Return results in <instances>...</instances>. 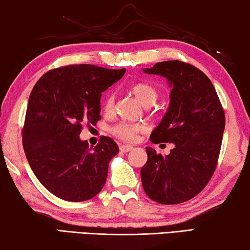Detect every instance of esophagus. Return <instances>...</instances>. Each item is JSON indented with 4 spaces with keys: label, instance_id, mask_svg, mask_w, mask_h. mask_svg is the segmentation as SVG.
I'll return each instance as SVG.
<instances>
[{
    "label": "esophagus",
    "instance_id": "1",
    "mask_svg": "<svg viewBox=\"0 0 250 250\" xmlns=\"http://www.w3.org/2000/svg\"><path fill=\"white\" fill-rule=\"evenodd\" d=\"M132 150H133V146H125V145L120 146V151L121 152H125V153H126V152L132 151Z\"/></svg>",
    "mask_w": 250,
    "mask_h": 250
}]
</instances>
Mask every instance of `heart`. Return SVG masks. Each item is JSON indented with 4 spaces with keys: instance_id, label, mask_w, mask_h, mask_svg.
Masks as SVG:
<instances>
[{
    "instance_id": "heart-1",
    "label": "heart",
    "mask_w": 250,
    "mask_h": 250,
    "mask_svg": "<svg viewBox=\"0 0 250 250\" xmlns=\"http://www.w3.org/2000/svg\"><path fill=\"white\" fill-rule=\"evenodd\" d=\"M133 94L137 97L140 103L146 105V107H150V105L154 104L156 99H158V91L151 84L146 83H135L132 87ZM113 104H115V95L112 92H109L105 97L104 103V109L105 112L112 111ZM143 125L138 124H128V122H121V124L115 125L112 128V132L115 133L118 138L122 139L125 141H134L137 139V135L143 131Z\"/></svg>"
}]
</instances>
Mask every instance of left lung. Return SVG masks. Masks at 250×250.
<instances>
[{
    "instance_id": "left-lung-1",
    "label": "left lung",
    "mask_w": 250,
    "mask_h": 250,
    "mask_svg": "<svg viewBox=\"0 0 250 250\" xmlns=\"http://www.w3.org/2000/svg\"><path fill=\"white\" fill-rule=\"evenodd\" d=\"M164 77L172 88L170 104L150 140L173 143L170 154L146 146L141 168L145 192L160 204L173 205L197 195L216 168L225 115L213 83L196 67L180 61L161 62L143 69Z\"/></svg>"
}]
</instances>
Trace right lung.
Returning <instances> with one entry per match:
<instances>
[{
	"label": "right lung",
	"mask_w": 250,
	"mask_h": 250,
	"mask_svg": "<svg viewBox=\"0 0 250 250\" xmlns=\"http://www.w3.org/2000/svg\"><path fill=\"white\" fill-rule=\"evenodd\" d=\"M125 68L70 65L41 77L29 95L23 147L29 167L50 193L83 202L105 183L108 166L119 152L109 137L90 147L82 140V125L101 119V92L122 78Z\"/></svg>",
	"instance_id": "1"
}]
</instances>
